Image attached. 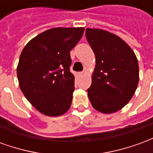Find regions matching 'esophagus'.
I'll return each instance as SVG.
<instances>
[{
  "mask_svg": "<svg viewBox=\"0 0 153 153\" xmlns=\"http://www.w3.org/2000/svg\"><path fill=\"white\" fill-rule=\"evenodd\" d=\"M83 74H84V72H79V76H81V75H83Z\"/></svg>",
  "mask_w": 153,
  "mask_h": 153,
  "instance_id": "1",
  "label": "esophagus"
}]
</instances>
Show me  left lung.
I'll return each mask as SVG.
<instances>
[{
    "instance_id": "left-lung-1",
    "label": "left lung",
    "mask_w": 153,
    "mask_h": 153,
    "mask_svg": "<svg viewBox=\"0 0 153 153\" xmlns=\"http://www.w3.org/2000/svg\"><path fill=\"white\" fill-rule=\"evenodd\" d=\"M86 38L96 56L88 89L90 102L100 112L114 113L130 101L137 88V57L125 41L109 32L88 28Z\"/></svg>"
}]
</instances>
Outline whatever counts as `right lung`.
I'll return each instance as SVG.
<instances>
[{
  "label": "right lung",
  "mask_w": 153,
  "mask_h": 153,
  "mask_svg": "<svg viewBox=\"0 0 153 153\" xmlns=\"http://www.w3.org/2000/svg\"><path fill=\"white\" fill-rule=\"evenodd\" d=\"M83 28H54L29 41L22 51L17 76L22 93L38 111L59 116L70 109L74 91L70 51Z\"/></svg>",
  "instance_id": "obj_1"
}]
</instances>
